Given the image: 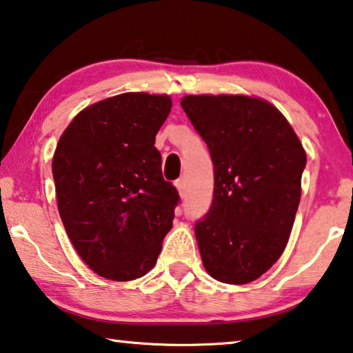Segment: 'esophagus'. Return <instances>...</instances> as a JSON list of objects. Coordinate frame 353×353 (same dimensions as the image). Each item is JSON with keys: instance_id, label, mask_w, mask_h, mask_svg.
I'll use <instances>...</instances> for the list:
<instances>
[{"instance_id": "1", "label": "esophagus", "mask_w": 353, "mask_h": 353, "mask_svg": "<svg viewBox=\"0 0 353 353\" xmlns=\"http://www.w3.org/2000/svg\"><path fill=\"white\" fill-rule=\"evenodd\" d=\"M175 188H176V191H178V194H180L181 199L186 197V184H184V180H176Z\"/></svg>"}]
</instances>
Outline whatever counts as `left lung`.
<instances>
[{
    "instance_id": "8db88e82",
    "label": "left lung",
    "mask_w": 353,
    "mask_h": 353,
    "mask_svg": "<svg viewBox=\"0 0 353 353\" xmlns=\"http://www.w3.org/2000/svg\"><path fill=\"white\" fill-rule=\"evenodd\" d=\"M180 104L214 165L213 203L195 224L203 267L219 283H252L289 241L306 151L283 113L262 97L188 94Z\"/></svg>"
}]
</instances>
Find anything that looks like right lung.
I'll return each mask as SVG.
<instances>
[{"instance_id": "add662e5", "label": "right lung", "mask_w": 353, "mask_h": 353, "mask_svg": "<svg viewBox=\"0 0 353 353\" xmlns=\"http://www.w3.org/2000/svg\"><path fill=\"white\" fill-rule=\"evenodd\" d=\"M169 94L123 93L88 105L52 159L57 203L80 259L102 278L134 281L154 267L178 192L161 172L156 134Z\"/></svg>"}]
</instances>
